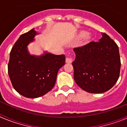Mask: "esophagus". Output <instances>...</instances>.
<instances>
[{"label": "esophagus", "instance_id": "esophagus-1", "mask_svg": "<svg viewBox=\"0 0 127 127\" xmlns=\"http://www.w3.org/2000/svg\"><path fill=\"white\" fill-rule=\"evenodd\" d=\"M72 62V59L70 57H67L66 58V63L67 64H70V63Z\"/></svg>", "mask_w": 127, "mask_h": 127}]
</instances>
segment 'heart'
<instances>
[{"mask_svg": "<svg viewBox=\"0 0 127 127\" xmlns=\"http://www.w3.org/2000/svg\"><path fill=\"white\" fill-rule=\"evenodd\" d=\"M86 34V32H85V31H82V32H80V33H79V37H83L84 36H85V38L86 40H88V39L90 38V35Z\"/></svg>", "mask_w": 127, "mask_h": 127, "instance_id": "heart-1", "label": "heart"}]
</instances>
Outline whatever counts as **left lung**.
<instances>
[{"mask_svg": "<svg viewBox=\"0 0 127 127\" xmlns=\"http://www.w3.org/2000/svg\"><path fill=\"white\" fill-rule=\"evenodd\" d=\"M98 42H89L74 48L76 58L72 62L74 81L87 92L101 94L117 82L121 67L116 43L106 33Z\"/></svg>", "mask_w": 127, "mask_h": 127, "instance_id": "left-lung-1", "label": "left lung"}]
</instances>
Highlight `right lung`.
<instances>
[{"label": "right lung", "instance_id": "1", "mask_svg": "<svg viewBox=\"0 0 127 127\" xmlns=\"http://www.w3.org/2000/svg\"><path fill=\"white\" fill-rule=\"evenodd\" d=\"M38 34L34 29L21 35L10 52L8 74L13 88L27 98H37L55 85L58 70L64 65V55L44 52L41 56L29 53L27 46Z\"/></svg>", "mask_w": 127, "mask_h": 127}]
</instances>
